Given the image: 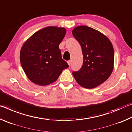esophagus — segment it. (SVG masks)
Masks as SVG:
<instances>
[{"instance_id":"esophagus-1","label":"esophagus","mask_w":132,"mask_h":132,"mask_svg":"<svg viewBox=\"0 0 132 132\" xmlns=\"http://www.w3.org/2000/svg\"><path fill=\"white\" fill-rule=\"evenodd\" d=\"M68 64L69 65V66H71V60H69V61H68Z\"/></svg>"}]
</instances>
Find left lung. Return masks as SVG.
<instances>
[{
	"label": "left lung",
	"mask_w": 132,
	"mask_h": 132,
	"mask_svg": "<svg viewBox=\"0 0 132 132\" xmlns=\"http://www.w3.org/2000/svg\"><path fill=\"white\" fill-rule=\"evenodd\" d=\"M72 34L81 45L83 55L81 68L72 74L80 86L95 88L106 81L113 70L112 45L105 35L88 26L77 27Z\"/></svg>",
	"instance_id": "obj_1"
}]
</instances>
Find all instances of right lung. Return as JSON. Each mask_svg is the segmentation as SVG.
Returning <instances> with one entry per match:
<instances>
[{
  "instance_id": "obj_1",
  "label": "right lung",
  "mask_w": 132,
  "mask_h": 132,
  "mask_svg": "<svg viewBox=\"0 0 132 132\" xmlns=\"http://www.w3.org/2000/svg\"><path fill=\"white\" fill-rule=\"evenodd\" d=\"M66 32L64 28L48 27L34 33L24 44L20 63L27 76L34 83L39 86L52 83L69 67L59 48Z\"/></svg>"
}]
</instances>
